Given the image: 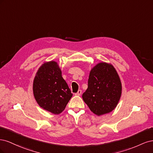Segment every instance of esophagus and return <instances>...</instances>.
<instances>
[{
  "mask_svg": "<svg viewBox=\"0 0 153 153\" xmlns=\"http://www.w3.org/2000/svg\"><path fill=\"white\" fill-rule=\"evenodd\" d=\"M82 94V91L81 90H78L76 93L75 94V96H80Z\"/></svg>",
  "mask_w": 153,
  "mask_h": 153,
  "instance_id": "obj_1",
  "label": "esophagus"
}]
</instances>
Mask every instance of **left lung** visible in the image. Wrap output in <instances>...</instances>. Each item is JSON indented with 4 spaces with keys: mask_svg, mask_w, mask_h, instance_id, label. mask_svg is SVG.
<instances>
[{
    "mask_svg": "<svg viewBox=\"0 0 153 153\" xmlns=\"http://www.w3.org/2000/svg\"><path fill=\"white\" fill-rule=\"evenodd\" d=\"M121 93L122 84L116 69L111 64L102 62L91 69L82 98L91 112L100 116L115 108Z\"/></svg>",
    "mask_w": 153,
    "mask_h": 153,
    "instance_id": "1",
    "label": "left lung"
}]
</instances>
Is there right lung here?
<instances>
[{
  "mask_svg": "<svg viewBox=\"0 0 153 153\" xmlns=\"http://www.w3.org/2000/svg\"><path fill=\"white\" fill-rule=\"evenodd\" d=\"M32 89L38 104L53 114H61L73 96L62 76L61 68L53 61L44 62L39 67Z\"/></svg>",
  "mask_w": 153,
  "mask_h": 153,
  "instance_id": "obj_1",
  "label": "right lung"
}]
</instances>
